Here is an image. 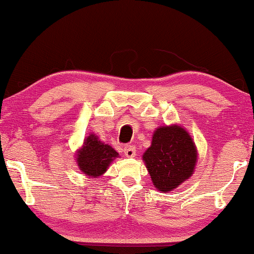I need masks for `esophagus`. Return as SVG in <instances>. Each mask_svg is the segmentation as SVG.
I'll return each instance as SVG.
<instances>
[{
    "label": "esophagus",
    "instance_id": "34e87169",
    "mask_svg": "<svg viewBox=\"0 0 254 254\" xmlns=\"http://www.w3.org/2000/svg\"><path fill=\"white\" fill-rule=\"evenodd\" d=\"M124 154L127 158H134L135 155V148L132 145H126L124 146Z\"/></svg>",
    "mask_w": 254,
    "mask_h": 254
}]
</instances>
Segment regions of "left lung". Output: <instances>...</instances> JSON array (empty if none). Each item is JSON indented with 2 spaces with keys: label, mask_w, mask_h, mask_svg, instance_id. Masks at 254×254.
Wrapping results in <instances>:
<instances>
[{
  "label": "left lung",
  "mask_w": 254,
  "mask_h": 254,
  "mask_svg": "<svg viewBox=\"0 0 254 254\" xmlns=\"http://www.w3.org/2000/svg\"><path fill=\"white\" fill-rule=\"evenodd\" d=\"M142 161L154 188L166 193L193 175L198 151L191 134L182 126L171 124L156 127Z\"/></svg>",
  "instance_id": "left-lung-1"
}]
</instances>
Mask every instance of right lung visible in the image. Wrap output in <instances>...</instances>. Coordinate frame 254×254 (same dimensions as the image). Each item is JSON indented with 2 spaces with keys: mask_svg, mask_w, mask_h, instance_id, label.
<instances>
[{
  "mask_svg": "<svg viewBox=\"0 0 254 254\" xmlns=\"http://www.w3.org/2000/svg\"><path fill=\"white\" fill-rule=\"evenodd\" d=\"M116 158H120L119 153L92 132L85 137L83 145L76 152L78 168L85 176L92 178L102 176Z\"/></svg>",
  "mask_w": 254,
  "mask_h": 254,
  "instance_id": "add662e5",
  "label": "right lung"
}]
</instances>
